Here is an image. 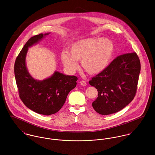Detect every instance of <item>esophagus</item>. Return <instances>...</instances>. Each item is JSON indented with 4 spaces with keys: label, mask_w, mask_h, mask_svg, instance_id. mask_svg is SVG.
<instances>
[{
    "label": "esophagus",
    "mask_w": 155,
    "mask_h": 155,
    "mask_svg": "<svg viewBox=\"0 0 155 155\" xmlns=\"http://www.w3.org/2000/svg\"><path fill=\"white\" fill-rule=\"evenodd\" d=\"M80 84L82 85V86H86L87 85V82L85 81H81L80 82Z\"/></svg>",
    "instance_id": "obj_1"
}]
</instances>
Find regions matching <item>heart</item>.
Instances as JSON below:
<instances>
[{"mask_svg": "<svg viewBox=\"0 0 155 155\" xmlns=\"http://www.w3.org/2000/svg\"><path fill=\"white\" fill-rule=\"evenodd\" d=\"M114 51L110 39L87 38L74 42L68 52L61 54V60L67 70L73 72L78 67L76 61H80L83 70L89 74H97L108 66Z\"/></svg>", "mask_w": 155, "mask_h": 155, "instance_id": "obj_1", "label": "heart"}]
</instances>
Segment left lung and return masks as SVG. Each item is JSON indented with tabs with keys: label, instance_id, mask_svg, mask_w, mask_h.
<instances>
[{
	"label": "left lung",
	"instance_id": "1",
	"mask_svg": "<svg viewBox=\"0 0 155 155\" xmlns=\"http://www.w3.org/2000/svg\"><path fill=\"white\" fill-rule=\"evenodd\" d=\"M141 69L135 52L116 57L100 73L89 82L97 89V98L92 107L97 113L108 115L121 110L133 101Z\"/></svg>",
	"mask_w": 155,
	"mask_h": 155
}]
</instances>
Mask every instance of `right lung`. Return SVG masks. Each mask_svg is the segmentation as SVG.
<instances>
[{"instance_id":"right-lung-1","label":"right lung","mask_w":155,"mask_h":155,"mask_svg":"<svg viewBox=\"0 0 155 155\" xmlns=\"http://www.w3.org/2000/svg\"><path fill=\"white\" fill-rule=\"evenodd\" d=\"M50 33L31 37L22 48L16 58L14 73L19 95L29 109L41 114L51 115L60 110L68 94L76 86L78 78L55 71L43 81L35 79L29 73L25 58L29 47L38 44Z\"/></svg>"}]
</instances>
